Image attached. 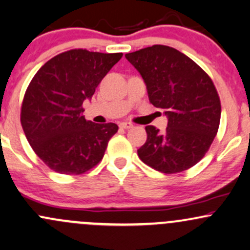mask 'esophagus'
<instances>
[{
  "instance_id": "obj_1",
  "label": "esophagus",
  "mask_w": 250,
  "mask_h": 250,
  "mask_svg": "<svg viewBox=\"0 0 250 250\" xmlns=\"http://www.w3.org/2000/svg\"><path fill=\"white\" fill-rule=\"evenodd\" d=\"M120 127L123 129H130V128H133L134 125H133V123H130V122H121L120 123Z\"/></svg>"
}]
</instances>
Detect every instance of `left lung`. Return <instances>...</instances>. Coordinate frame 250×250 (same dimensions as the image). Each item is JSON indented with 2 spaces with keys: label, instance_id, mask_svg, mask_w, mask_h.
Masks as SVG:
<instances>
[{
  "label": "left lung",
  "instance_id": "8db88e82",
  "mask_svg": "<svg viewBox=\"0 0 250 250\" xmlns=\"http://www.w3.org/2000/svg\"><path fill=\"white\" fill-rule=\"evenodd\" d=\"M125 59L141 74L149 101L165 110L163 133L147 125V141L137 150L142 162L165 174L181 173L205 156L216 136L221 103L213 81L193 60L167 45L155 44Z\"/></svg>",
  "mask_w": 250,
  "mask_h": 250
}]
</instances>
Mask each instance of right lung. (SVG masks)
<instances>
[{
  "instance_id": "add662e5",
  "label": "right lung",
  "mask_w": 250,
  "mask_h": 250,
  "mask_svg": "<svg viewBox=\"0 0 250 250\" xmlns=\"http://www.w3.org/2000/svg\"><path fill=\"white\" fill-rule=\"evenodd\" d=\"M122 53L73 49L49 60L24 94L21 125L37 156L54 171L80 175L102 160L115 123H94L83 116L90 100Z\"/></svg>"
}]
</instances>
